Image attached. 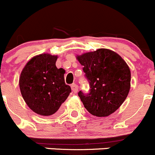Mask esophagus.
<instances>
[{
    "instance_id": "esophagus-1",
    "label": "esophagus",
    "mask_w": 155,
    "mask_h": 155,
    "mask_svg": "<svg viewBox=\"0 0 155 155\" xmlns=\"http://www.w3.org/2000/svg\"><path fill=\"white\" fill-rule=\"evenodd\" d=\"M71 90H72L73 93H77L78 91V87L77 84H72V85H71Z\"/></svg>"
}]
</instances>
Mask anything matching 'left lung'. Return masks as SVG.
Returning a JSON list of instances; mask_svg holds the SVG:
<instances>
[{"instance_id":"left-lung-1","label":"left lung","mask_w":155,"mask_h":155,"mask_svg":"<svg viewBox=\"0 0 155 155\" xmlns=\"http://www.w3.org/2000/svg\"><path fill=\"white\" fill-rule=\"evenodd\" d=\"M90 84L88 93L79 91L86 109L97 117H106L123 104L130 89V68L117 53L99 49L77 57Z\"/></svg>"}]
</instances>
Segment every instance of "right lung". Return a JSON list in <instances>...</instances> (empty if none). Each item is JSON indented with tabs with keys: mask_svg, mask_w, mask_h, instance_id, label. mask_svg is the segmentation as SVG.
<instances>
[{
	"mask_svg": "<svg viewBox=\"0 0 155 155\" xmlns=\"http://www.w3.org/2000/svg\"><path fill=\"white\" fill-rule=\"evenodd\" d=\"M56 56L38 55L28 61L19 78V88L28 106L43 116L56 114L71 92L64 79L65 70L57 68Z\"/></svg>",
	"mask_w": 155,
	"mask_h": 155,
	"instance_id": "add662e5",
	"label": "right lung"
}]
</instances>
